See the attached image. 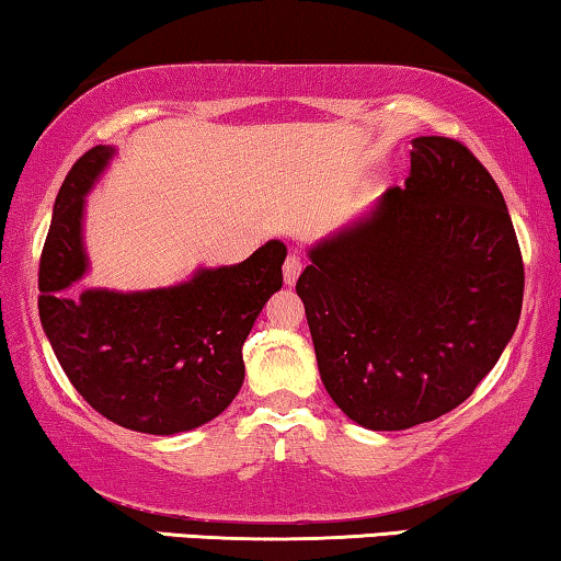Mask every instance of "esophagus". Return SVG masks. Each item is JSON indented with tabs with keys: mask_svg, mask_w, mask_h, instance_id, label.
I'll return each instance as SVG.
<instances>
[{
	"mask_svg": "<svg viewBox=\"0 0 561 561\" xmlns=\"http://www.w3.org/2000/svg\"><path fill=\"white\" fill-rule=\"evenodd\" d=\"M301 271H304V260L296 255H288L286 257V265H283V278H286V283L288 286H296V280H298V275H301Z\"/></svg>",
	"mask_w": 561,
	"mask_h": 561,
	"instance_id": "esophagus-1",
	"label": "esophagus"
}]
</instances>
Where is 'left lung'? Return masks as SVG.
Masks as SVG:
<instances>
[{
    "label": "left lung",
    "instance_id": "left-lung-1",
    "mask_svg": "<svg viewBox=\"0 0 561 561\" xmlns=\"http://www.w3.org/2000/svg\"><path fill=\"white\" fill-rule=\"evenodd\" d=\"M411 145L405 186L311 244L296 283L327 393L373 432L467 401L524 304V260L493 175L449 137Z\"/></svg>",
    "mask_w": 561,
    "mask_h": 561
}]
</instances>
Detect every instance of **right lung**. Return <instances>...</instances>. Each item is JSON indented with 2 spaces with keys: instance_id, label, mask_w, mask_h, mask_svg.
Returning a JSON list of instances; mask_svg holds the SVG:
<instances>
[{
  "instance_id": "1",
  "label": "right lung",
  "mask_w": 561,
  "mask_h": 561,
  "mask_svg": "<svg viewBox=\"0 0 561 561\" xmlns=\"http://www.w3.org/2000/svg\"><path fill=\"white\" fill-rule=\"evenodd\" d=\"M117 148L96 145L60 186L41 257V321L60 367L91 409L142 434L173 436L217 419L244 380L242 344L283 286L286 244L237 265L196 267L165 288H87V196Z\"/></svg>"
}]
</instances>
